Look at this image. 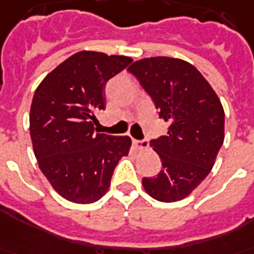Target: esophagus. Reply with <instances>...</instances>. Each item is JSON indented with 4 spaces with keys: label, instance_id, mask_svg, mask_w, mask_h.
Here are the masks:
<instances>
[{
    "label": "esophagus",
    "instance_id": "34e87169",
    "mask_svg": "<svg viewBox=\"0 0 254 254\" xmlns=\"http://www.w3.org/2000/svg\"><path fill=\"white\" fill-rule=\"evenodd\" d=\"M133 144H134V146H136L137 149H148V148H149V142H148V140H141V141L133 140Z\"/></svg>",
    "mask_w": 254,
    "mask_h": 254
}]
</instances>
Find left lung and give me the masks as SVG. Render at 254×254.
<instances>
[{"mask_svg":"<svg viewBox=\"0 0 254 254\" xmlns=\"http://www.w3.org/2000/svg\"><path fill=\"white\" fill-rule=\"evenodd\" d=\"M127 71L151 95L160 118L170 122L167 136L151 141L163 170L144 178L142 186L156 200H182L214 167L225 138L222 103L203 75L186 60L145 58Z\"/></svg>","mask_w":254,"mask_h":254,"instance_id":"obj_1","label":"left lung"}]
</instances>
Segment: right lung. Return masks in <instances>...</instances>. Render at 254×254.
Masks as SVG:
<instances>
[{
	"mask_svg": "<svg viewBox=\"0 0 254 254\" xmlns=\"http://www.w3.org/2000/svg\"><path fill=\"white\" fill-rule=\"evenodd\" d=\"M132 58L79 51L37 86L29 132L37 164L52 189L74 203H94L108 192L132 140L94 132L95 113L106 106L105 84Z\"/></svg>",
	"mask_w": 254,
	"mask_h": 254,
	"instance_id": "obj_1",
	"label": "right lung"
}]
</instances>
